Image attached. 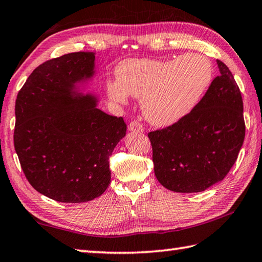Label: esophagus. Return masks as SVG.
<instances>
[{"label":"esophagus","instance_id":"obj_1","mask_svg":"<svg viewBox=\"0 0 262 262\" xmlns=\"http://www.w3.org/2000/svg\"><path fill=\"white\" fill-rule=\"evenodd\" d=\"M128 129L129 130H134V132H143L144 129H143V126H142V124L140 121H136V120H134V121H132L130 124H129V126H128Z\"/></svg>","mask_w":262,"mask_h":262}]
</instances>
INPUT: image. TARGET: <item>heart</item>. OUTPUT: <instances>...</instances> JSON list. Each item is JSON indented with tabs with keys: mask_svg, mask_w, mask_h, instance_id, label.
<instances>
[{
	"mask_svg": "<svg viewBox=\"0 0 262 262\" xmlns=\"http://www.w3.org/2000/svg\"><path fill=\"white\" fill-rule=\"evenodd\" d=\"M116 75L118 83H107L112 99L125 102L127 94L142 99L146 119L163 127L181 120L198 104L213 69L207 56L188 53L169 61L128 59L118 64Z\"/></svg>",
	"mask_w": 262,
	"mask_h": 262,
	"instance_id": "1",
	"label": "heart"
}]
</instances>
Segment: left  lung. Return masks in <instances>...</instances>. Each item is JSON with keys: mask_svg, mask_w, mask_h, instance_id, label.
I'll use <instances>...</instances> for the list:
<instances>
[{"mask_svg": "<svg viewBox=\"0 0 262 262\" xmlns=\"http://www.w3.org/2000/svg\"><path fill=\"white\" fill-rule=\"evenodd\" d=\"M220 75L191 112L147 134L156 177L179 193L202 192L226 177L243 145L245 122L241 91L223 61Z\"/></svg>", "mask_w": 262, "mask_h": 262, "instance_id": "left-lung-1", "label": "left lung"}]
</instances>
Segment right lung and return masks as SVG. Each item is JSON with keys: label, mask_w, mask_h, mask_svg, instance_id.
<instances>
[{"label": "right lung", "mask_w": 262, "mask_h": 262, "mask_svg": "<svg viewBox=\"0 0 262 262\" xmlns=\"http://www.w3.org/2000/svg\"><path fill=\"white\" fill-rule=\"evenodd\" d=\"M93 52H74L36 68L15 100L14 148L36 191L58 202L91 201L109 186V158L126 135L122 117L97 109L92 94H73L94 75Z\"/></svg>", "instance_id": "1"}]
</instances>
